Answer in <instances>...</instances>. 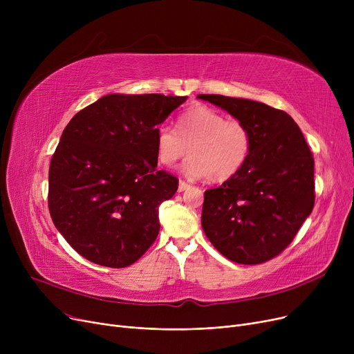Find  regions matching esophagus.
Returning <instances> with one entry per match:
<instances>
[{
    "instance_id": "obj_1",
    "label": "esophagus",
    "mask_w": 354,
    "mask_h": 354,
    "mask_svg": "<svg viewBox=\"0 0 354 354\" xmlns=\"http://www.w3.org/2000/svg\"><path fill=\"white\" fill-rule=\"evenodd\" d=\"M189 187H191L189 183H187L185 180H180V182H179V187H178V191L182 192V191H185V189H188Z\"/></svg>"
}]
</instances>
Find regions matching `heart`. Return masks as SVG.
<instances>
[{"label":"heart","mask_w":354,"mask_h":354,"mask_svg":"<svg viewBox=\"0 0 354 354\" xmlns=\"http://www.w3.org/2000/svg\"><path fill=\"white\" fill-rule=\"evenodd\" d=\"M252 151L251 129L238 119H227L219 111L195 104L183 110L175 129L160 126L155 132L156 159L166 167L191 156L183 172L192 178L207 176L224 182L235 176L250 159Z\"/></svg>","instance_id":"1"}]
</instances>
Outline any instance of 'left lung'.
Returning <instances> with one entry per match:
<instances>
[{"instance_id":"left-lung-1","label":"left lung","mask_w":354,"mask_h":354,"mask_svg":"<svg viewBox=\"0 0 354 354\" xmlns=\"http://www.w3.org/2000/svg\"><path fill=\"white\" fill-rule=\"evenodd\" d=\"M252 133L248 162L235 176L203 195L202 228L212 245L238 264L255 266L280 255L314 207V159L300 127L268 104L199 95Z\"/></svg>"}]
</instances>
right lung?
I'll return each mask as SVG.
<instances>
[{
  "mask_svg": "<svg viewBox=\"0 0 354 354\" xmlns=\"http://www.w3.org/2000/svg\"><path fill=\"white\" fill-rule=\"evenodd\" d=\"M187 96L107 95L68 122L48 169L55 228L88 261L124 268L159 234L178 178L158 171L155 132Z\"/></svg>",
  "mask_w": 354,
  "mask_h": 354,
  "instance_id": "add662e5",
  "label": "right lung"
}]
</instances>
